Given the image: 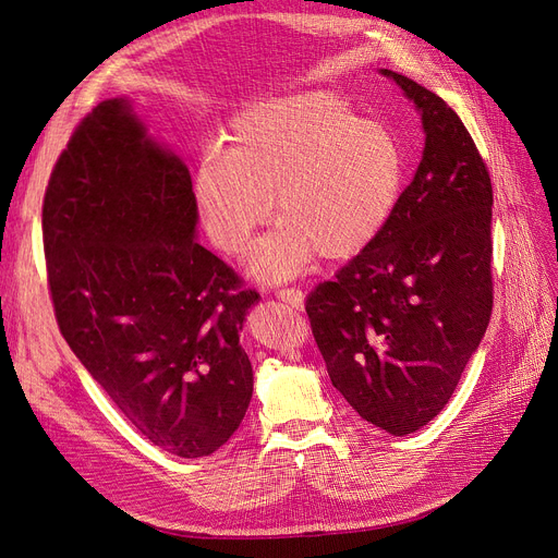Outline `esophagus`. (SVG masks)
<instances>
[{"instance_id": "esophagus-1", "label": "esophagus", "mask_w": 558, "mask_h": 558, "mask_svg": "<svg viewBox=\"0 0 558 558\" xmlns=\"http://www.w3.org/2000/svg\"><path fill=\"white\" fill-rule=\"evenodd\" d=\"M281 302H286L288 306L293 308H302L304 306V293L300 291V288H281V291L275 293Z\"/></svg>"}]
</instances>
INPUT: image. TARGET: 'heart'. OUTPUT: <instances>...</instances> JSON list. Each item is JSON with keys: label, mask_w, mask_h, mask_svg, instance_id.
Segmentation results:
<instances>
[{"label": "heart", "mask_w": 558, "mask_h": 558, "mask_svg": "<svg viewBox=\"0 0 558 558\" xmlns=\"http://www.w3.org/2000/svg\"><path fill=\"white\" fill-rule=\"evenodd\" d=\"M405 153L393 132L329 92L260 100L231 119L225 148L198 155L192 196L213 247L242 256L272 215L281 217L250 258L267 283L302 275L316 254L350 260L393 219Z\"/></svg>", "instance_id": "b5f03b06"}]
</instances>
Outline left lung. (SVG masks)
<instances>
[{"instance_id":"obj_1","label":"left lung","mask_w":558,"mask_h":558,"mask_svg":"<svg viewBox=\"0 0 558 558\" xmlns=\"http://www.w3.org/2000/svg\"><path fill=\"white\" fill-rule=\"evenodd\" d=\"M416 105L426 148L387 231L306 298L331 385L403 437L453 396L493 314V183L456 111L383 69Z\"/></svg>"}]
</instances>
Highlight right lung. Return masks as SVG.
Here are the masks:
<instances>
[{
    "mask_svg": "<svg viewBox=\"0 0 558 558\" xmlns=\"http://www.w3.org/2000/svg\"><path fill=\"white\" fill-rule=\"evenodd\" d=\"M183 160L130 100H102L75 128L43 202V247L65 343L148 441L215 453L250 408L240 329L258 293L196 242Z\"/></svg>",
    "mask_w": 558,
    "mask_h": 558,
    "instance_id": "add662e5",
    "label": "right lung"
}]
</instances>
